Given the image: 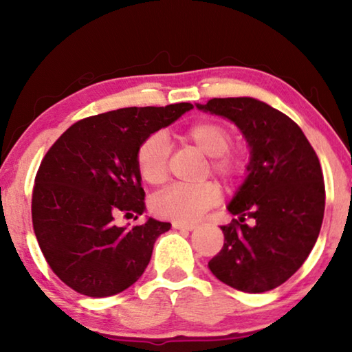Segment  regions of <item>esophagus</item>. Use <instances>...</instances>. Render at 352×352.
Returning <instances> with one entry per match:
<instances>
[{
    "label": "esophagus",
    "mask_w": 352,
    "mask_h": 352,
    "mask_svg": "<svg viewBox=\"0 0 352 352\" xmlns=\"http://www.w3.org/2000/svg\"><path fill=\"white\" fill-rule=\"evenodd\" d=\"M172 226H174L175 230H184V231H192L195 228L194 223L180 222V220H174V222H172Z\"/></svg>",
    "instance_id": "obj_1"
}]
</instances>
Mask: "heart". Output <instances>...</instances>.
Here are the masks:
<instances>
[{
	"label": "heart",
	"mask_w": 352,
	"mask_h": 352,
	"mask_svg": "<svg viewBox=\"0 0 352 352\" xmlns=\"http://www.w3.org/2000/svg\"><path fill=\"white\" fill-rule=\"evenodd\" d=\"M233 130L216 119H205L189 126L180 138L210 157V169L226 184L241 182L247 172V155L239 147H230ZM168 142L162 132L148 135L136 148L135 162L142 180L158 186L168 180ZM220 189L216 183L206 182L199 186L174 184L158 194L152 201V210L160 217L180 222H192L201 214L216 206Z\"/></svg>",
	"instance_id": "heart-1"
}]
</instances>
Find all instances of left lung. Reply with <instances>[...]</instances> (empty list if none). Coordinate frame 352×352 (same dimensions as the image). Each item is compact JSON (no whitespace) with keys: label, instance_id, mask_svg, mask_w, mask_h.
Returning <instances> with one entry per match:
<instances>
[{"label":"left lung","instance_id":"left-lung-1","mask_svg":"<svg viewBox=\"0 0 352 352\" xmlns=\"http://www.w3.org/2000/svg\"><path fill=\"white\" fill-rule=\"evenodd\" d=\"M197 107L233 121L252 153L228 205L237 219L220 226L223 247L208 267L237 290L275 289L300 269L320 234L326 197L320 160L295 121L258 99L214 98Z\"/></svg>","mask_w":352,"mask_h":352}]
</instances>
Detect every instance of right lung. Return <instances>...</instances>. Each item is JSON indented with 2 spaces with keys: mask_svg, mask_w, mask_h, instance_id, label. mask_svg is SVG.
Here are the masks:
<instances>
[{
  "mask_svg": "<svg viewBox=\"0 0 352 352\" xmlns=\"http://www.w3.org/2000/svg\"><path fill=\"white\" fill-rule=\"evenodd\" d=\"M190 109L188 102L129 107L80 119L41 160L34 233L51 270L77 294L116 295L144 273L155 241L170 223L148 219L127 230L115 219L144 211L135 162L141 141Z\"/></svg>",
  "mask_w": 352,
  "mask_h": 352,
  "instance_id": "right-lung-1",
  "label": "right lung"
}]
</instances>
